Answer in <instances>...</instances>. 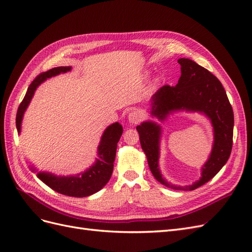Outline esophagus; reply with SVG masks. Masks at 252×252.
Instances as JSON below:
<instances>
[{
	"label": "esophagus",
	"instance_id": "1",
	"mask_svg": "<svg viewBox=\"0 0 252 252\" xmlns=\"http://www.w3.org/2000/svg\"><path fill=\"white\" fill-rule=\"evenodd\" d=\"M143 119V113L139 110H132L128 114V120L131 124H138Z\"/></svg>",
	"mask_w": 252,
	"mask_h": 252
}]
</instances>
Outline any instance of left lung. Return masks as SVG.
I'll return each mask as SVG.
<instances>
[{"mask_svg":"<svg viewBox=\"0 0 252 252\" xmlns=\"http://www.w3.org/2000/svg\"><path fill=\"white\" fill-rule=\"evenodd\" d=\"M181 77L175 86L164 85L151 97V116L165 120L177 110L197 111L207 116L213 126L215 142L208 161L202 167V177L189 186L171 185L158 169L161 127L155 122H143L136 126L143 151L147 157L154 177L174 190H194L210 181L222 169L230 157L233 138V110L226 91L217 77L189 59H179Z\"/></svg>","mask_w":252,"mask_h":252,"instance_id":"1","label":"left lung"}]
</instances>
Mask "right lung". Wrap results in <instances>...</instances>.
<instances>
[{
	"instance_id": "1",
	"label": "right lung",
	"mask_w": 252,
	"mask_h": 252,
	"mask_svg": "<svg viewBox=\"0 0 252 252\" xmlns=\"http://www.w3.org/2000/svg\"><path fill=\"white\" fill-rule=\"evenodd\" d=\"M70 70L71 67L66 66L52 68L46 72L40 73L30 84L17 112L16 124L19 133L21 132L23 114L32 101L36 87L45 80ZM122 133H123V127L119 123H113L106 128L97 147L98 158L95 163L85 172L78 175H71V177H58V175L49 172H39L36 174L37 178L55 191L68 196L84 197L97 192L110 180L113 171V162L116 158L118 142L120 141ZM32 171H34V169H32Z\"/></svg>"
}]
</instances>
